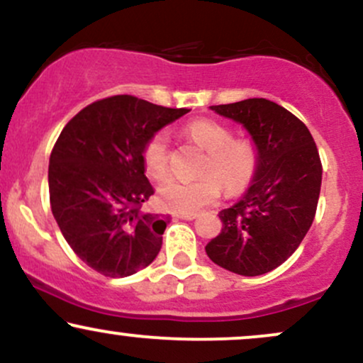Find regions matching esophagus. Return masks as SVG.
Here are the masks:
<instances>
[{
	"mask_svg": "<svg viewBox=\"0 0 363 363\" xmlns=\"http://www.w3.org/2000/svg\"><path fill=\"white\" fill-rule=\"evenodd\" d=\"M174 216H177V218L181 220H194L198 213H186V211H177V213H174Z\"/></svg>",
	"mask_w": 363,
	"mask_h": 363,
	"instance_id": "esophagus-1",
	"label": "esophagus"
}]
</instances>
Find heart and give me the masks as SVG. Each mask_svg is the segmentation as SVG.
Segmentation results:
<instances>
[{
	"instance_id": "1",
	"label": "heart",
	"mask_w": 363,
	"mask_h": 363,
	"mask_svg": "<svg viewBox=\"0 0 363 363\" xmlns=\"http://www.w3.org/2000/svg\"><path fill=\"white\" fill-rule=\"evenodd\" d=\"M187 133L206 148L201 177H167L158 186L162 206L172 211L193 213L211 205L222 194V182L230 194L239 193L251 181L256 169V150L249 141L230 140V131L213 119H196L187 124ZM143 165L148 176L160 179L169 167V133H153L143 147Z\"/></svg>"
}]
</instances>
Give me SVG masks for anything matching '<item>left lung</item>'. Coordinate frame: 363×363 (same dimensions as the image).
<instances>
[{"mask_svg": "<svg viewBox=\"0 0 363 363\" xmlns=\"http://www.w3.org/2000/svg\"><path fill=\"white\" fill-rule=\"evenodd\" d=\"M210 109L242 124L256 169L242 198L218 213L222 232L205 251L228 272L259 277L289 259L309 232L323 179L318 147L301 119L266 99Z\"/></svg>", "mask_w": 363, "mask_h": 363, "instance_id": "8db88e82", "label": "left lung"}]
</instances>
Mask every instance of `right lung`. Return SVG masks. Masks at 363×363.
I'll use <instances>...</instances> for the list:
<instances>
[{
    "label": "right lung",
    "mask_w": 363,
    "mask_h": 363,
    "mask_svg": "<svg viewBox=\"0 0 363 363\" xmlns=\"http://www.w3.org/2000/svg\"><path fill=\"white\" fill-rule=\"evenodd\" d=\"M189 109L131 95L102 99L66 124L49 158V198L62 237L91 269L135 274L157 257L169 216L141 211L155 191L143 147Z\"/></svg>",
    "instance_id": "1"
}]
</instances>
